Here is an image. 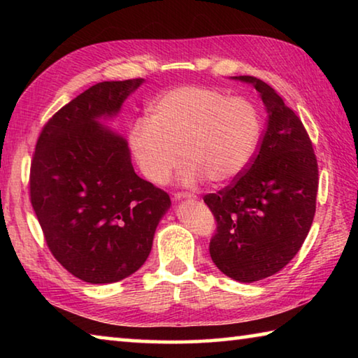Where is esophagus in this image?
Returning a JSON list of instances; mask_svg holds the SVG:
<instances>
[{
  "label": "esophagus",
  "instance_id": "1",
  "mask_svg": "<svg viewBox=\"0 0 358 358\" xmlns=\"http://www.w3.org/2000/svg\"><path fill=\"white\" fill-rule=\"evenodd\" d=\"M173 196H175V199H178V201H181V199H196V196H194V194H191V192H185V191H178V192H175Z\"/></svg>",
  "mask_w": 358,
  "mask_h": 358
}]
</instances>
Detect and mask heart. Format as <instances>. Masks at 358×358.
Segmentation results:
<instances>
[{"label": "heart", "mask_w": 358, "mask_h": 358, "mask_svg": "<svg viewBox=\"0 0 358 358\" xmlns=\"http://www.w3.org/2000/svg\"><path fill=\"white\" fill-rule=\"evenodd\" d=\"M262 134V115L252 101L201 85L169 90L151 102L150 117L131 124L128 142L151 183L171 178L178 155L180 178L227 183L250 166Z\"/></svg>", "instance_id": "obj_1"}]
</instances>
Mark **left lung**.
<instances>
[{"label": "left lung", "mask_w": 358, "mask_h": 358, "mask_svg": "<svg viewBox=\"0 0 358 358\" xmlns=\"http://www.w3.org/2000/svg\"><path fill=\"white\" fill-rule=\"evenodd\" d=\"M268 112L250 166L203 202L216 220L210 256L224 275L254 282L282 270L305 241L316 213L317 159L311 138L280 94L252 76Z\"/></svg>", "instance_id": "1"}]
</instances>
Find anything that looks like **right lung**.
Returning <instances> with one entry per match:
<instances>
[{"label": "right lung", "instance_id": "obj_1", "mask_svg": "<svg viewBox=\"0 0 358 358\" xmlns=\"http://www.w3.org/2000/svg\"><path fill=\"white\" fill-rule=\"evenodd\" d=\"M142 82L93 85L47 121L36 143L33 210L53 257L85 282H117L141 268L171 207L166 191L134 172L124 138L98 123Z\"/></svg>", "mask_w": 358, "mask_h": 358}]
</instances>
